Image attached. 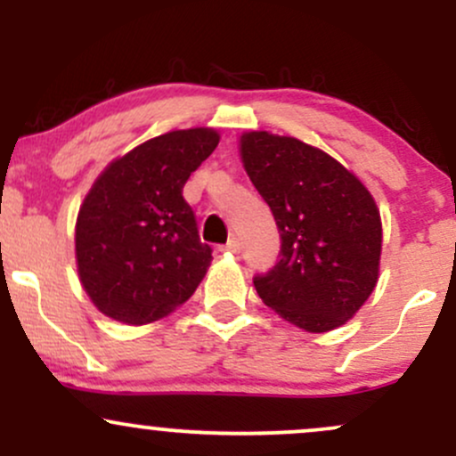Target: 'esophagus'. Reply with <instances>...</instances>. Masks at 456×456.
I'll use <instances>...</instances> for the list:
<instances>
[{
  "label": "esophagus",
  "mask_w": 456,
  "mask_h": 456,
  "mask_svg": "<svg viewBox=\"0 0 456 456\" xmlns=\"http://www.w3.org/2000/svg\"><path fill=\"white\" fill-rule=\"evenodd\" d=\"M221 250H227V253H240V240L238 238H229V242L224 244Z\"/></svg>",
  "instance_id": "esophagus-1"
}]
</instances>
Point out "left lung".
I'll return each mask as SVG.
<instances>
[{
  "label": "left lung",
  "mask_w": 456,
  "mask_h": 456,
  "mask_svg": "<svg viewBox=\"0 0 456 456\" xmlns=\"http://www.w3.org/2000/svg\"><path fill=\"white\" fill-rule=\"evenodd\" d=\"M240 154L281 233L276 265L253 279L259 297L306 332L343 326L378 285L375 199L341 162L294 137L253 130Z\"/></svg>",
  "instance_id": "8db88e82"
}]
</instances>
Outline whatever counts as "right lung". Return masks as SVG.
<instances>
[{
    "label": "right lung",
    "instance_id": "add662e5",
    "mask_svg": "<svg viewBox=\"0 0 456 456\" xmlns=\"http://www.w3.org/2000/svg\"><path fill=\"white\" fill-rule=\"evenodd\" d=\"M218 133L160 134L113 160L77 218L83 289L101 313L128 326L162 319L195 294L212 261L182 188L216 150Z\"/></svg>",
    "mask_w": 456,
    "mask_h": 456
}]
</instances>
